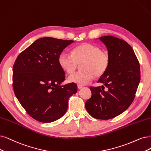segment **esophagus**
<instances>
[{"label":"esophagus","instance_id":"obj_1","mask_svg":"<svg viewBox=\"0 0 151 151\" xmlns=\"http://www.w3.org/2000/svg\"><path fill=\"white\" fill-rule=\"evenodd\" d=\"M83 87V85H78V89H81V88Z\"/></svg>","mask_w":151,"mask_h":151}]
</instances>
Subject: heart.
Wrapping results in <instances>:
<instances>
[{
  "label": "heart",
  "mask_w": 151,
  "mask_h": 151,
  "mask_svg": "<svg viewBox=\"0 0 151 151\" xmlns=\"http://www.w3.org/2000/svg\"><path fill=\"white\" fill-rule=\"evenodd\" d=\"M109 62L108 53L91 43L81 44L72 50L71 55L62 52L58 57L61 68L68 74L74 72L81 63V70L70 75L68 80L81 85L90 82L94 76H102Z\"/></svg>",
  "instance_id": "obj_1"
}]
</instances>
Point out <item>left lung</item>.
Listing matches in <instances>:
<instances>
[{
    "instance_id": "1",
    "label": "left lung",
    "mask_w": 151,
    "mask_h": 151,
    "mask_svg": "<svg viewBox=\"0 0 151 151\" xmlns=\"http://www.w3.org/2000/svg\"><path fill=\"white\" fill-rule=\"evenodd\" d=\"M99 38L107 48L110 62L98 81L104 85L90 87L91 97L85 108L93 118L107 120L123 113L132 103L140 82V65L126 41L110 35Z\"/></svg>"
}]
</instances>
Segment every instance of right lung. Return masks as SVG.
<instances>
[{
    "mask_svg": "<svg viewBox=\"0 0 151 151\" xmlns=\"http://www.w3.org/2000/svg\"><path fill=\"white\" fill-rule=\"evenodd\" d=\"M73 40L52 37L39 38L19 54L13 66V88L27 113L42 122L62 117L68 109L69 98L77 92L71 83L61 85L65 73L58 57Z\"/></svg>",
    "mask_w": 151,
    "mask_h": 151,
    "instance_id": "right-lung-1",
    "label": "right lung"
}]
</instances>
